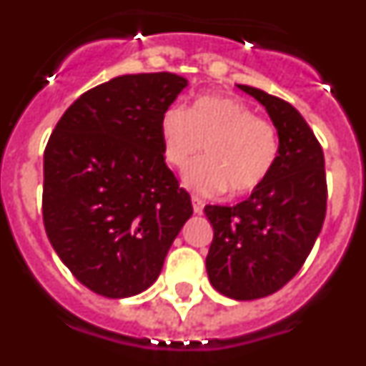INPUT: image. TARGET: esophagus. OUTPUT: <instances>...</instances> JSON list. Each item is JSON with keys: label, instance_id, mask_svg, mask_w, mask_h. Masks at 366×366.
I'll return each instance as SVG.
<instances>
[{"label": "esophagus", "instance_id": "esophagus-1", "mask_svg": "<svg viewBox=\"0 0 366 366\" xmlns=\"http://www.w3.org/2000/svg\"><path fill=\"white\" fill-rule=\"evenodd\" d=\"M192 209H194V214H202L203 212V202L198 198V196H192Z\"/></svg>", "mask_w": 366, "mask_h": 366}]
</instances>
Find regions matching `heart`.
Masks as SVG:
<instances>
[{
	"label": "heart",
	"mask_w": 366,
	"mask_h": 366,
	"mask_svg": "<svg viewBox=\"0 0 366 366\" xmlns=\"http://www.w3.org/2000/svg\"><path fill=\"white\" fill-rule=\"evenodd\" d=\"M164 159L183 168L199 150L205 157L187 168L183 183L202 196L225 189L242 196L267 179L279 155V135L271 122L227 95H199L189 109L168 106L159 119Z\"/></svg>",
	"instance_id": "1"
}]
</instances>
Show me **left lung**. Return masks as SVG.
<instances>
[{"mask_svg":"<svg viewBox=\"0 0 366 366\" xmlns=\"http://www.w3.org/2000/svg\"><path fill=\"white\" fill-rule=\"evenodd\" d=\"M279 134V155L267 179L234 207L207 205L214 229L205 266L212 287L234 300L279 292L308 258L326 214L325 155L290 102L251 86Z\"/></svg>","mask_w":366,"mask_h":366,"instance_id":"8db88e82","label":"left lung"}]
</instances>
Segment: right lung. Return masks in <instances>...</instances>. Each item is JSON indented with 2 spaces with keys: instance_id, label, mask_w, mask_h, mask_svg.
<instances>
[{
  "instance_id": "add662e5",
  "label": "right lung",
  "mask_w": 366,
  "mask_h": 366,
  "mask_svg": "<svg viewBox=\"0 0 366 366\" xmlns=\"http://www.w3.org/2000/svg\"><path fill=\"white\" fill-rule=\"evenodd\" d=\"M187 86L174 73L115 76L74 100L45 147V232L74 279L99 295L150 287L192 216L159 137L161 113Z\"/></svg>"
}]
</instances>
